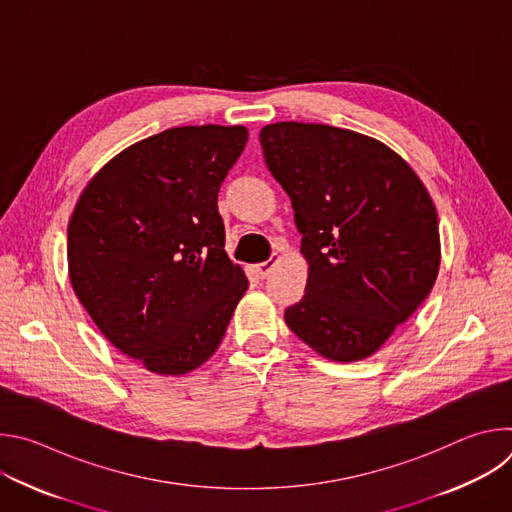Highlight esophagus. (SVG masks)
<instances>
[{
	"label": "esophagus",
	"instance_id": "1",
	"mask_svg": "<svg viewBox=\"0 0 512 512\" xmlns=\"http://www.w3.org/2000/svg\"><path fill=\"white\" fill-rule=\"evenodd\" d=\"M279 261V255L277 253H273L267 261H263V263H259V265H255V271H257V275L263 279V277H267L269 275V271L275 267V263Z\"/></svg>",
	"mask_w": 512,
	"mask_h": 512
}]
</instances>
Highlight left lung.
I'll use <instances>...</instances> for the list:
<instances>
[{"label":"left lung","mask_w":512,"mask_h":512,"mask_svg":"<svg viewBox=\"0 0 512 512\" xmlns=\"http://www.w3.org/2000/svg\"><path fill=\"white\" fill-rule=\"evenodd\" d=\"M265 164L291 198L306 257V296L285 324L338 362L375 354L429 296L440 271L435 206L385 143L320 123L259 133Z\"/></svg>","instance_id":"8db88e82"}]
</instances>
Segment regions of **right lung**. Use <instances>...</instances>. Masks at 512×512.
<instances>
[{"instance_id":"add662e5","label":"right lung","mask_w":512,"mask_h":512,"mask_svg":"<svg viewBox=\"0 0 512 512\" xmlns=\"http://www.w3.org/2000/svg\"><path fill=\"white\" fill-rule=\"evenodd\" d=\"M245 143L243 125L166 129L105 164L72 210V289L103 336L152 373L206 362L249 287L218 214Z\"/></svg>"}]
</instances>
